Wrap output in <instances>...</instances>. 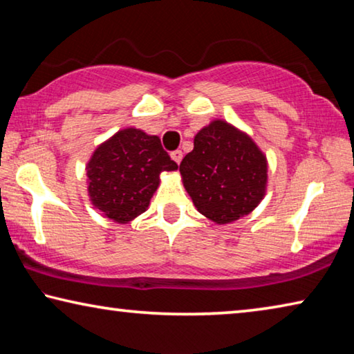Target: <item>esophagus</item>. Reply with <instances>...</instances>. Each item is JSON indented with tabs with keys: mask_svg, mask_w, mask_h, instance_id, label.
<instances>
[{
	"mask_svg": "<svg viewBox=\"0 0 354 354\" xmlns=\"http://www.w3.org/2000/svg\"><path fill=\"white\" fill-rule=\"evenodd\" d=\"M170 156H171V159L175 160L176 164H179L183 160V151H181V149H175V151L170 153Z\"/></svg>",
	"mask_w": 354,
	"mask_h": 354,
	"instance_id": "1",
	"label": "esophagus"
}]
</instances>
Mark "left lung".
I'll use <instances>...</instances> for the list:
<instances>
[{
  "label": "left lung",
  "instance_id": "obj_1",
  "mask_svg": "<svg viewBox=\"0 0 354 354\" xmlns=\"http://www.w3.org/2000/svg\"><path fill=\"white\" fill-rule=\"evenodd\" d=\"M179 173L196 211L217 225L253 212L267 194V156L245 131L220 118L196 133Z\"/></svg>",
  "mask_w": 354,
  "mask_h": 354
}]
</instances>
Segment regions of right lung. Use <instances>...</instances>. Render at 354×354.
I'll return each instance as SVG.
<instances>
[{
    "instance_id": "add662e5",
    "label": "right lung",
    "mask_w": 354,
    "mask_h": 354,
    "mask_svg": "<svg viewBox=\"0 0 354 354\" xmlns=\"http://www.w3.org/2000/svg\"><path fill=\"white\" fill-rule=\"evenodd\" d=\"M175 170L158 136L120 129L95 148L86 165L88 200L104 217L127 225L148 209L160 173Z\"/></svg>"
}]
</instances>
